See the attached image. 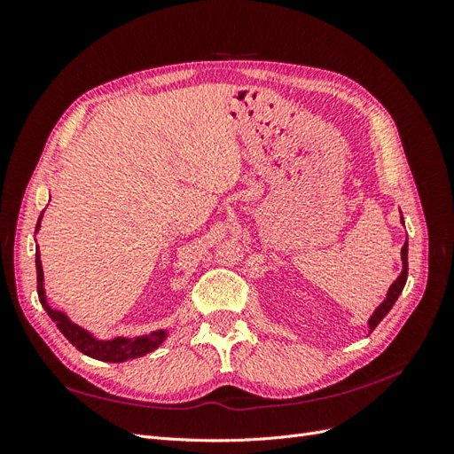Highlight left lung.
Instances as JSON below:
<instances>
[{
	"mask_svg": "<svg viewBox=\"0 0 454 454\" xmlns=\"http://www.w3.org/2000/svg\"><path fill=\"white\" fill-rule=\"evenodd\" d=\"M400 214H402V212H400ZM400 219H402V225L405 227V223H403V215H402ZM405 282H407V240H405L403 248H402V272H400V277H397V278L392 282V286L388 287V292H387V297L382 299V303L373 310V314L369 316V320H367L369 333L373 332V329L380 324V320L384 318V316H387V314L390 312V309L395 305L397 297H400V294L403 292Z\"/></svg>",
	"mask_w": 454,
	"mask_h": 454,
	"instance_id": "obj_1",
	"label": "left lung"
}]
</instances>
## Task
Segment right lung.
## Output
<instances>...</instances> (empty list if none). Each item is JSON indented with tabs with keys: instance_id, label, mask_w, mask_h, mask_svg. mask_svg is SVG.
Wrapping results in <instances>:
<instances>
[{
	"instance_id": "1",
	"label": "right lung",
	"mask_w": 454,
	"mask_h": 454,
	"mask_svg": "<svg viewBox=\"0 0 454 454\" xmlns=\"http://www.w3.org/2000/svg\"><path fill=\"white\" fill-rule=\"evenodd\" d=\"M43 214H45V210L41 212V215L37 219L35 232L41 229V219H43ZM35 269H37V295H39L41 305H43V309L51 316V320L57 324V327L64 333V337L70 340L77 350L90 356V358L100 360V362L121 364V362H127V360L142 358V356L157 350L162 345V342L168 339V335H170L168 329H157V332H151L149 335H142V337L98 339L94 333H90L89 329L75 324L64 310L52 309L49 305L47 292H45V274H43V265H41L39 246H35Z\"/></svg>"
}]
</instances>
